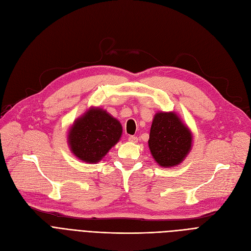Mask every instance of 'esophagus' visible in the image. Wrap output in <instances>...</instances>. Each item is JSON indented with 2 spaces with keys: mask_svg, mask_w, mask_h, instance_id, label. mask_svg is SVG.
Returning <instances> with one entry per match:
<instances>
[{
  "mask_svg": "<svg viewBox=\"0 0 251 251\" xmlns=\"http://www.w3.org/2000/svg\"><path fill=\"white\" fill-rule=\"evenodd\" d=\"M128 141L129 142H133V143H137L138 142V138L135 136H129L128 137Z\"/></svg>",
  "mask_w": 251,
  "mask_h": 251,
  "instance_id": "obj_1",
  "label": "esophagus"
}]
</instances>
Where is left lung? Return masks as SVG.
I'll use <instances>...</instances> for the list:
<instances>
[{"label":"left lung","mask_w":251,"mask_h":251,"mask_svg":"<svg viewBox=\"0 0 251 251\" xmlns=\"http://www.w3.org/2000/svg\"><path fill=\"white\" fill-rule=\"evenodd\" d=\"M193 134L176 112L159 111L151 126L149 148L153 160L164 168L179 165L192 150Z\"/></svg>","instance_id":"8db88e82"}]
</instances>
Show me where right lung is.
<instances>
[{"label":"right lung","instance_id":"right-lung-1","mask_svg":"<svg viewBox=\"0 0 251 251\" xmlns=\"http://www.w3.org/2000/svg\"><path fill=\"white\" fill-rule=\"evenodd\" d=\"M123 126L106 110L90 107L68 128L67 143L75 158L86 163L100 162L119 141Z\"/></svg>","mask_w":251,"mask_h":251}]
</instances>
